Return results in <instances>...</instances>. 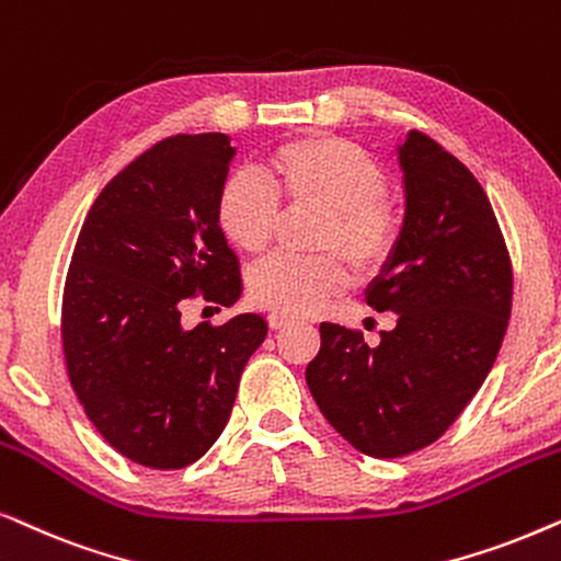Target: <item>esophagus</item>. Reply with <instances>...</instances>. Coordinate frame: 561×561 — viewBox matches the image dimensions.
<instances>
[{
    "label": "esophagus",
    "instance_id": "obj_1",
    "mask_svg": "<svg viewBox=\"0 0 561 561\" xmlns=\"http://www.w3.org/2000/svg\"><path fill=\"white\" fill-rule=\"evenodd\" d=\"M293 323H295L293 316H285V312H268V325H272L274 331H279V328H287Z\"/></svg>",
    "mask_w": 561,
    "mask_h": 561
}]
</instances>
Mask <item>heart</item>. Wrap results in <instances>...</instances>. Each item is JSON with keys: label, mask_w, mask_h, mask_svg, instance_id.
<instances>
[{"label": "heart", "mask_w": 561, "mask_h": 561, "mask_svg": "<svg viewBox=\"0 0 561 561\" xmlns=\"http://www.w3.org/2000/svg\"><path fill=\"white\" fill-rule=\"evenodd\" d=\"M385 192L387 179L367 151L331 133H308L272 148L264 174L236 171L215 199V222L233 249L259 256L279 228V197L295 207H323L331 213L323 251H341L358 272H375L398 243V215ZM348 282L339 256L276 253L251 268L249 297L259 308L302 316L323 308Z\"/></svg>", "instance_id": "obj_1"}]
</instances>
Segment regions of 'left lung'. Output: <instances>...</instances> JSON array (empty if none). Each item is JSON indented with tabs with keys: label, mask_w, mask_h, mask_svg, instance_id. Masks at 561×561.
<instances>
[{
	"label": "left lung",
	"mask_w": 561,
	"mask_h": 561,
	"mask_svg": "<svg viewBox=\"0 0 561 561\" xmlns=\"http://www.w3.org/2000/svg\"><path fill=\"white\" fill-rule=\"evenodd\" d=\"M405 218L367 287L398 323L367 346L358 331L320 323L305 379L325 421L375 459L413 454L469 405L511 318V259L488 194L465 163L410 130L398 146Z\"/></svg>",
	"instance_id": "obj_1"
}]
</instances>
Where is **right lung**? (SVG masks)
<instances>
[{
  "label": "right lung",
  "mask_w": 561,
  "mask_h": 561,
  "mask_svg": "<svg viewBox=\"0 0 561 561\" xmlns=\"http://www.w3.org/2000/svg\"><path fill=\"white\" fill-rule=\"evenodd\" d=\"M236 148L226 133L161 140L100 192L73 245L61 339L73 392L112 449L151 469L197 461L226 428L266 320L186 328L192 300L238 302L215 222Z\"/></svg>",
  "instance_id": "1"
}]
</instances>
